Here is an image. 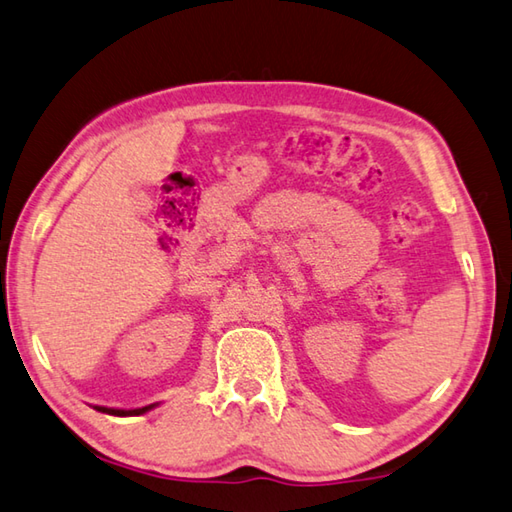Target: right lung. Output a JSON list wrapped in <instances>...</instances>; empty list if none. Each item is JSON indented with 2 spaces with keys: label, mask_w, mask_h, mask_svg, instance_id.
<instances>
[{
  "label": "right lung",
  "mask_w": 512,
  "mask_h": 512,
  "mask_svg": "<svg viewBox=\"0 0 512 512\" xmlns=\"http://www.w3.org/2000/svg\"><path fill=\"white\" fill-rule=\"evenodd\" d=\"M153 406H144L138 410H115V408H102V406H95V410L106 412V414H113V417H138V414H144L147 410H151Z\"/></svg>",
  "instance_id": "right-lung-1"
}]
</instances>
